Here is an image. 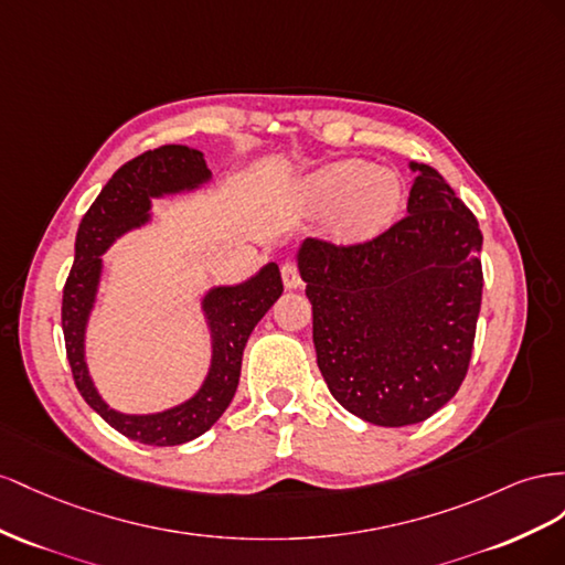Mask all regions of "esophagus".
<instances>
[{
  "mask_svg": "<svg viewBox=\"0 0 565 565\" xmlns=\"http://www.w3.org/2000/svg\"><path fill=\"white\" fill-rule=\"evenodd\" d=\"M281 279H284V286H286V288H298V286L302 284L300 271H298L296 263H284V265H281Z\"/></svg>",
  "mask_w": 565,
  "mask_h": 565,
  "instance_id": "34e87169",
  "label": "esophagus"
}]
</instances>
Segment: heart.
Instances as JSON below:
<instances>
[{"instance_id": "b5f03b06", "label": "heart", "mask_w": 565, "mask_h": 565, "mask_svg": "<svg viewBox=\"0 0 565 565\" xmlns=\"http://www.w3.org/2000/svg\"><path fill=\"white\" fill-rule=\"evenodd\" d=\"M305 199L319 213L335 211V232L345 241H364L383 232L402 205V182L388 168L364 160H335L312 172Z\"/></svg>"}]
</instances>
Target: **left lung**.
I'll return each mask as SVG.
<instances>
[{
	"label": "left lung",
	"instance_id": "1",
	"mask_svg": "<svg viewBox=\"0 0 565 565\" xmlns=\"http://www.w3.org/2000/svg\"><path fill=\"white\" fill-rule=\"evenodd\" d=\"M409 168V215L391 230L298 248L321 376L350 414L388 428L426 422L455 397L482 298L476 215L438 170Z\"/></svg>",
	"mask_w": 565,
	"mask_h": 565
}]
</instances>
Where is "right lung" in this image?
I'll list each match as a JSON object with an SVG mask.
<instances>
[{"instance_id": "1", "label": "right lung", "mask_w": 565, "mask_h": 565, "mask_svg": "<svg viewBox=\"0 0 565 565\" xmlns=\"http://www.w3.org/2000/svg\"><path fill=\"white\" fill-rule=\"evenodd\" d=\"M211 182L201 151L168 143L141 153L110 177L85 213L75 236V263L63 286L61 324L79 395L108 426L141 445L170 447L199 438L230 407L241 376L248 335L284 294L279 267L269 263L244 284L215 286L203 296V315L213 338V360L199 393L156 414H122L96 393L85 362V331L102 281V255L130 230L151 220V199L193 191Z\"/></svg>"}]
</instances>
